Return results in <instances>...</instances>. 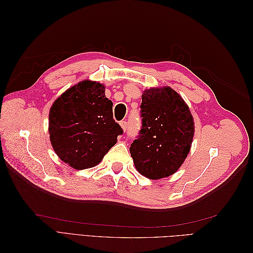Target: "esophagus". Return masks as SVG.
I'll list each match as a JSON object with an SVG mask.
<instances>
[{"label": "esophagus", "mask_w": 253, "mask_h": 253, "mask_svg": "<svg viewBox=\"0 0 253 253\" xmlns=\"http://www.w3.org/2000/svg\"><path fill=\"white\" fill-rule=\"evenodd\" d=\"M120 126L122 127V129L126 132L127 129V122L126 121H120Z\"/></svg>", "instance_id": "34e87169"}]
</instances>
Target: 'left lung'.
<instances>
[{
    "label": "left lung",
    "mask_w": 253,
    "mask_h": 253,
    "mask_svg": "<svg viewBox=\"0 0 253 253\" xmlns=\"http://www.w3.org/2000/svg\"><path fill=\"white\" fill-rule=\"evenodd\" d=\"M141 128L129 147L137 171L150 179L174 174L185 162L194 136L189 106L169 86L145 89Z\"/></svg>",
    "instance_id": "1"
}]
</instances>
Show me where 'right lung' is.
<instances>
[{
  "instance_id": "add662e5",
  "label": "right lung",
  "mask_w": 253,
  "mask_h": 253,
  "mask_svg": "<svg viewBox=\"0 0 253 253\" xmlns=\"http://www.w3.org/2000/svg\"><path fill=\"white\" fill-rule=\"evenodd\" d=\"M104 85L84 80L68 88L49 111V138L61 160L76 170L95 167L124 129L113 119Z\"/></svg>"
}]
</instances>
